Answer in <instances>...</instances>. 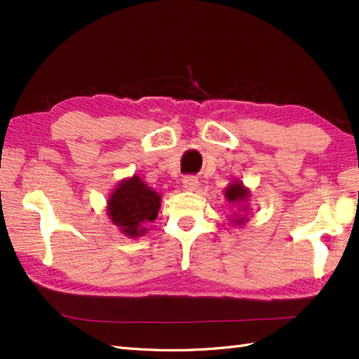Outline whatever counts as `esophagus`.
<instances>
[{"instance_id":"1","label":"esophagus","mask_w":359,"mask_h":359,"mask_svg":"<svg viewBox=\"0 0 359 359\" xmlns=\"http://www.w3.org/2000/svg\"><path fill=\"white\" fill-rule=\"evenodd\" d=\"M197 187H199V180L194 175H187V177H184V188L188 189V191H194Z\"/></svg>"}]
</instances>
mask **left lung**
<instances>
[{"instance_id": "obj_1", "label": "left lung", "mask_w": 359, "mask_h": 359, "mask_svg": "<svg viewBox=\"0 0 359 359\" xmlns=\"http://www.w3.org/2000/svg\"><path fill=\"white\" fill-rule=\"evenodd\" d=\"M225 197L230 203H245L250 197V189L243 187L242 182L234 180L225 188ZM243 211H247V207H243ZM245 219L247 217L234 219V224L242 225L243 222H245Z\"/></svg>"}]
</instances>
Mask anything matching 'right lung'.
<instances>
[{"label":"right lung","instance_id":"1","mask_svg":"<svg viewBox=\"0 0 359 359\" xmlns=\"http://www.w3.org/2000/svg\"><path fill=\"white\" fill-rule=\"evenodd\" d=\"M160 194L151 189L139 175L121 180L108 201V216L114 225L129 238L147 233L143 225L157 217Z\"/></svg>","mask_w":359,"mask_h":359}]
</instances>
